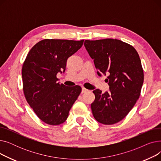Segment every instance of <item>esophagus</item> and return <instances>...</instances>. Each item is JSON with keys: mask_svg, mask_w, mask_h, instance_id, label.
Segmentation results:
<instances>
[{"mask_svg": "<svg viewBox=\"0 0 161 161\" xmlns=\"http://www.w3.org/2000/svg\"><path fill=\"white\" fill-rule=\"evenodd\" d=\"M87 91H89L87 89H86V88H82V90H81V93H85V92H87Z\"/></svg>", "mask_w": 161, "mask_h": 161, "instance_id": "1", "label": "esophagus"}]
</instances>
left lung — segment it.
Listing matches in <instances>:
<instances>
[{"instance_id": "left-lung-1", "label": "left lung", "mask_w": 161, "mask_h": 161, "mask_svg": "<svg viewBox=\"0 0 161 161\" xmlns=\"http://www.w3.org/2000/svg\"><path fill=\"white\" fill-rule=\"evenodd\" d=\"M84 46L94 60L98 75L108 74L109 91H92V115L102 124L117 123L127 115L140 95L143 70L139 55L132 46L117 39L86 40Z\"/></svg>"}]
</instances>
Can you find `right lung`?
<instances>
[{
  "mask_svg": "<svg viewBox=\"0 0 161 161\" xmlns=\"http://www.w3.org/2000/svg\"><path fill=\"white\" fill-rule=\"evenodd\" d=\"M80 41L44 39L29 51L22 66L23 92L39 119L50 125L63 123L81 92L79 86L67 87L57 82L66 61L81 48Z\"/></svg>",
  "mask_w": 161,
  "mask_h": 161,
  "instance_id": "add662e5",
  "label": "right lung"
}]
</instances>
